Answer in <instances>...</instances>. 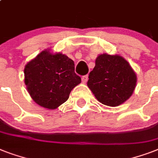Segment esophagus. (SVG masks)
I'll return each instance as SVG.
<instances>
[{
	"mask_svg": "<svg viewBox=\"0 0 158 158\" xmlns=\"http://www.w3.org/2000/svg\"><path fill=\"white\" fill-rule=\"evenodd\" d=\"M88 79H89V76H88V75H84V76L82 77V82H83L84 84L87 83Z\"/></svg>",
	"mask_w": 158,
	"mask_h": 158,
	"instance_id": "1",
	"label": "esophagus"
}]
</instances>
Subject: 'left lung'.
Returning <instances> with one entry per match:
<instances>
[{
	"label": "left lung",
	"mask_w": 158,
	"mask_h": 158,
	"mask_svg": "<svg viewBox=\"0 0 158 158\" xmlns=\"http://www.w3.org/2000/svg\"><path fill=\"white\" fill-rule=\"evenodd\" d=\"M136 82V74L126 60L105 53L97 57L87 84L101 103L117 106L131 97Z\"/></svg>",
	"instance_id": "obj_1"
}]
</instances>
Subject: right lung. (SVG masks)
I'll use <instances>...</instances> for the list:
<instances>
[{"mask_svg":"<svg viewBox=\"0 0 158 158\" xmlns=\"http://www.w3.org/2000/svg\"><path fill=\"white\" fill-rule=\"evenodd\" d=\"M24 83L36 103L54 110L67 101L72 89L81 83V78L74 73L71 59L47 49L25 65Z\"/></svg>","mask_w":158,"mask_h":158,"instance_id":"1","label":"right lung"}]
</instances>
